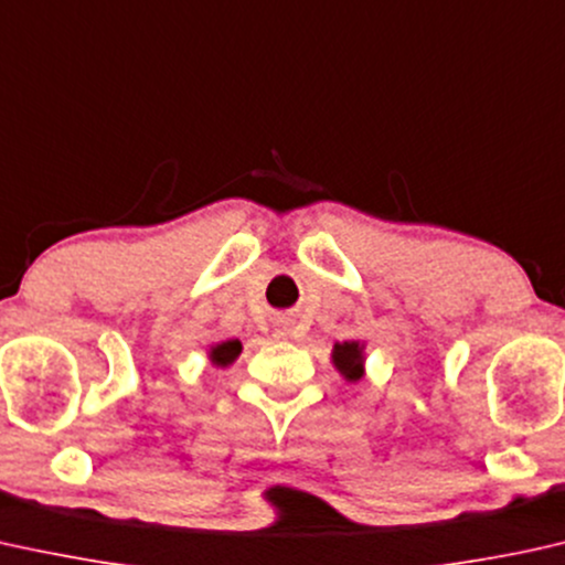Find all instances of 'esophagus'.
Wrapping results in <instances>:
<instances>
[{
	"instance_id": "obj_1",
	"label": "esophagus",
	"mask_w": 565,
	"mask_h": 565,
	"mask_svg": "<svg viewBox=\"0 0 565 565\" xmlns=\"http://www.w3.org/2000/svg\"><path fill=\"white\" fill-rule=\"evenodd\" d=\"M277 333H280V337H288V333H290L288 321H280V329H277Z\"/></svg>"
}]
</instances>
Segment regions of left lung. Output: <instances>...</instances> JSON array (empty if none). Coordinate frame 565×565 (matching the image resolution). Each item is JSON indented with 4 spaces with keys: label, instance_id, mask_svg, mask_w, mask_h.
Wrapping results in <instances>:
<instances>
[{
    "label": "left lung",
    "instance_id": "8db88e82",
    "mask_svg": "<svg viewBox=\"0 0 565 565\" xmlns=\"http://www.w3.org/2000/svg\"><path fill=\"white\" fill-rule=\"evenodd\" d=\"M362 343L359 341H343L333 347V364H337V370L347 377L349 382H356L362 380L364 374V354H362Z\"/></svg>",
    "mask_w": 565,
    "mask_h": 565
}]
</instances>
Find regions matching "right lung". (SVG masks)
<instances>
[{"label":"right lung","instance_id":"obj_1","mask_svg":"<svg viewBox=\"0 0 565 565\" xmlns=\"http://www.w3.org/2000/svg\"><path fill=\"white\" fill-rule=\"evenodd\" d=\"M239 351H242L239 341H224V343H218V347L211 349V362L218 366H226V364H232L236 356H239Z\"/></svg>","mask_w":565,"mask_h":565}]
</instances>
